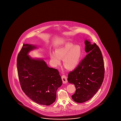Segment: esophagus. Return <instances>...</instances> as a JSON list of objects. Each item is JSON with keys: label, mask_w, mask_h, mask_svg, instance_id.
<instances>
[{"label": "esophagus", "mask_w": 121, "mask_h": 121, "mask_svg": "<svg viewBox=\"0 0 121 121\" xmlns=\"http://www.w3.org/2000/svg\"><path fill=\"white\" fill-rule=\"evenodd\" d=\"M61 79L62 80V82H63V83H67V78L66 77L65 75H63L61 76Z\"/></svg>", "instance_id": "1"}]
</instances>
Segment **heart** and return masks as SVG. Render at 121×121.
<instances>
[{"label":"heart","mask_w":121,"mask_h":121,"mask_svg":"<svg viewBox=\"0 0 121 121\" xmlns=\"http://www.w3.org/2000/svg\"><path fill=\"white\" fill-rule=\"evenodd\" d=\"M83 56V51L81 46L74 45L67 43L56 50L55 53L50 54V58L54 65L61 64V60H63L64 66L67 69H75L79 65Z\"/></svg>","instance_id":"1"}]
</instances>
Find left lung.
<instances>
[{"instance_id": "1", "label": "left lung", "mask_w": 121, "mask_h": 121, "mask_svg": "<svg viewBox=\"0 0 121 121\" xmlns=\"http://www.w3.org/2000/svg\"><path fill=\"white\" fill-rule=\"evenodd\" d=\"M87 55L77 67L68 75L67 81L75 85L76 91L72 96L74 101L83 103L93 97L101 86L105 68L101 51L95 43L85 40Z\"/></svg>"}]
</instances>
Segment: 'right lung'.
<instances>
[{
  "label": "right lung",
  "instance_id": "right-lung-1",
  "mask_svg": "<svg viewBox=\"0 0 121 121\" xmlns=\"http://www.w3.org/2000/svg\"><path fill=\"white\" fill-rule=\"evenodd\" d=\"M37 48L24 43L17 59L18 76L22 90L28 97L40 105H49L55 101L56 90L62 81L57 69L48 67L43 59L29 55Z\"/></svg>",
  "mask_w": 121,
  "mask_h": 121
}]
</instances>
